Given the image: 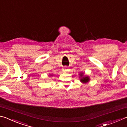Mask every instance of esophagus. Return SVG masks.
<instances>
[{
    "label": "esophagus",
    "mask_w": 127,
    "mask_h": 127,
    "mask_svg": "<svg viewBox=\"0 0 127 127\" xmlns=\"http://www.w3.org/2000/svg\"><path fill=\"white\" fill-rule=\"evenodd\" d=\"M63 71L64 72H67L68 71V68L67 67H64V68H63Z\"/></svg>",
    "instance_id": "obj_1"
}]
</instances>
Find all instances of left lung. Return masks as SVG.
<instances>
[{"mask_svg":"<svg viewBox=\"0 0 127 127\" xmlns=\"http://www.w3.org/2000/svg\"><path fill=\"white\" fill-rule=\"evenodd\" d=\"M79 80L82 83H87L89 82L90 81V78L89 76H86L83 72H80L79 73Z\"/></svg>","mask_w":127,"mask_h":127,"instance_id":"obj_1","label":"left lung"}]
</instances>
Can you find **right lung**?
<instances>
[{
    "label": "right lung",
    "instance_id": "1",
    "mask_svg": "<svg viewBox=\"0 0 127 127\" xmlns=\"http://www.w3.org/2000/svg\"><path fill=\"white\" fill-rule=\"evenodd\" d=\"M53 74H49V76H53Z\"/></svg>",
    "mask_w": 127,
    "mask_h": 127
}]
</instances>
